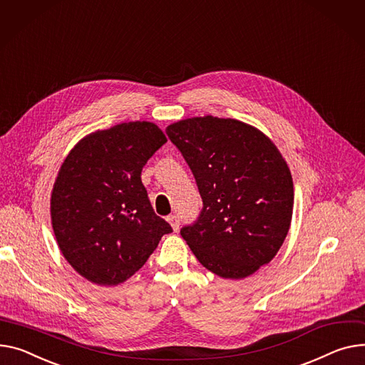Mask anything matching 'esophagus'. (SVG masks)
I'll return each instance as SVG.
<instances>
[{
    "instance_id": "1",
    "label": "esophagus",
    "mask_w": 365,
    "mask_h": 365,
    "mask_svg": "<svg viewBox=\"0 0 365 365\" xmlns=\"http://www.w3.org/2000/svg\"><path fill=\"white\" fill-rule=\"evenodd\" d=\"M167 222L170 223V226H172L173 227V230L175 232H178L179 230V217L178 215H168L167 217Z\"/></svg>"
}]
</instances>
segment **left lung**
I'll list each match as a JSON object with an SVG mask.
<instances>
[{
    "label": "left lung",
    "instance_id": "obj_1",
    "mask_svg": "<svg viewBox=\"0 0 365 365\" xmlns=\"http://www.w3.org/2000/svg\"><path fill=\"white\" fill-rule=\"evenodd\" d=\"M165 132L204 202L182 237L211 273L236 280L254 274L276 257L292 222L287 163L269 136L236 118L190 117Z\"/></svg>",
    "mask_w": 365,
    "mask_h": 365
}]
</instances>
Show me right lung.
<instances>
[{
    "mask_svg": "<svg viewBox=\"0 0 365 365\" xmlns=\"http://www.w3.org/2000/svg\"><path fill=\"white\" fill-rule=\"evenodd\" d=\"M165 142L155 123L128 121L86 135L64 158L51 192V225L63 257L86 280L126 282L172 232L140 180Z\"/></svg>",
    "mask_w": 365,
    "mask_h": 365,
    "instance_id": "obj_1",
    "label": "right lung"
}]
</instances>
